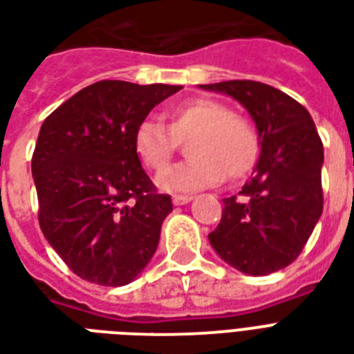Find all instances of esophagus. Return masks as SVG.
<instances>
[{"instance_id": "1", "label": "esophagus", "mask_w": 354, "mask_h": 354, "mask_svg": "<svg viewBox=\"0 0 354 354\" xmlns=\"http://www.w3.org/2000/svg\"><path fill=\"white\" fill-rule=\"evenodd\" d=\"M192 199H194L192 196H174L171 197L174 205H186V203H190Z\"/></svg>"}]
</instances>
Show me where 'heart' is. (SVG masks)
Returning a JSON list of instances; mask_svg holds the SVG:
<instances>
[{
  "instance_id": "b5f03b06",
  "label": "heart",
  "mask_w": 354,
  "mask_h": 354,
  "mask_svg": "<svg viewBox=\"0 0 354 354\" xmlns=\"http://www.w3.org/2000/svg\"><path fill=\"white\" fill-rule=\"evenodd\" d=\"M168 127L146 118L134 127L133 149L153 174H162L186 139L188 160L158 179L168 192H194L227 177L245 179L260 158L259 131L248 118L232 114L220 101L192 97L168 111Z\"/></svg>"
}]
</instances>
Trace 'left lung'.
Masks as SVG:
<instances>
[{
    "instance_id": "left-lung-1",
    "label": "left lung",
    "mask_w": 354,
    "mask_h": 354,
    "mask_svg": "<svg viewBox=\"0 0 354 354\" xmlns=\"http://www.w3.org/2000/svg\"><path fill=\"white\" fill-rule=\"evenodd\" d=\"M240 101L257 123L260 158L253 179L223 199L210 245L248 275H270L294 262L323 212V144L294 97L259 81L201 84Z\"/></svg>"
}]
</instances>
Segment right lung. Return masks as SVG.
I'll return each instance as SVG.
<instances>
[{"label":"right lung","instance_id":"right-lung-1","mask_svg":"<svg viewBox=\"0 0 354 354\" xmlns=\"http://www.w3.org/2000/svg\"><path fill=\"white\" fill-rule=\"evenodd\" d=\"M180 88L97 81L44 120L31 158L38 223L84 281L129 284L157 251L174 205L142 168L133 133Z\"/></svg>","mask_w":354,"mask_h":354}]
</instances>
